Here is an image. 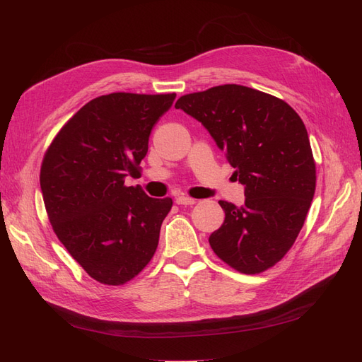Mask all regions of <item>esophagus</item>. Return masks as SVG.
Masks as SVG:
<instances>
[{
	"instance_id": "1",
	"label": "esophagus",
	"mask_w": 362,
	"mask_h": 362,
	"mask_svg": "<svg viewBox=\"0 0 362 362\" xmlns=\"http://www.w3.org/2000/svg\"><path fill=\"white\" fill-rule=\"evenodd\" d=\"M175 202H177L178 205H193V204H196V199L189 198V196H185V194H180L175 198Z\"/></svg>"
}]
</instances>
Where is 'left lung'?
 <instances>
[{"label": "left lung", "instance_id": "8db88e82", "mask_svg": "<svg viewBox=\"0 0 362 362\" xmlns=\"http://www.w3.org/2000/svg\"><path fill=\"white\" fill-rule=\"evenodd\" d=\"M175 107L208 129L245 185L242 206L218 201L225 222L208 238L214 254L246 275L275 266L298 238L315 192L300 116L279 98L238 84L184 95Z\"/></svg>", "mask_w": 362, "mask_h": 362}]
</instances>
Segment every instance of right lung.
I'll list each match as a JSON object with an SVG mask.
<instances>
[{
	"label": "right lung",
	"instance_id": "right-lung-1",
	"mask_svg": "<svg viewBox=\"0 0 362 362\" xmlns=\"http://www.w3.org/2000/svg\"><path fill=\"white\" fill-rule=\"evenodd\" d=\"M177 93L116 92L76 112L45 152L40 189L54 233L95 281L122 286L154 257L172 199H154L137 178L157 120Z\"/></svg>",
	"mask_w": 362,
	"mask_h": 362
}]
</instances>
